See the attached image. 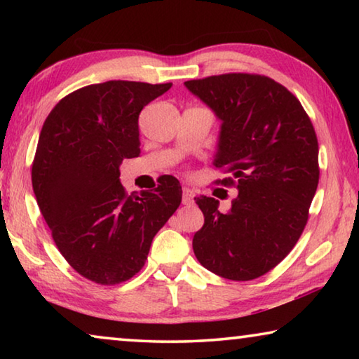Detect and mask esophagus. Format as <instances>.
I'll list each match as a JSON object with an SVG mask.
<instances>
[{
    "label": "esophagus",
    "instance_id": "obj_1",
    "mask_svg": "<svg viewBox=\"0 0 359 359\" xmlns=\"http://www.w3.org/2000/svg\"><path fill=\"white\" fill-rule=\"evenodd\" d=\"M193 198H194V191L191 190V188H188V187L182 188V203H184L185 205L191 204Z\"/></svg>",
    "mask_w": 359,
    "mask_h": 359
}]
</instances>
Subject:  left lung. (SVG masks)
Wrapping results in <instances>:
<instances>
[{
    "label": "left lung",
    "instance_id": "1",
    "mask_svg": "<svg viewBox=\"0 0 359 359\" xmlns=\"http://www.w3.org/2000/svg\"><path fill=\"white\" fill-rule=\"evenodd\" d=\"M222 120L214 165L238 188L226 214L194 198L204 214L194 234L199 263L229 280H253L293 250L320 179L318 141L299 100L272 79L245 72L187 81Z\"/></svg>",
    "mask_w": 359,
    "mask_h": 359
}]
</instances>
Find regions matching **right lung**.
Here are the masks:
<instances>
[{"mask_svg":"<svg viewBox=\"0 0 359 359\" xmlns=\"http://www.w3.org/2000/svg\"><path fill=\"white\" fill-rule=\"evenodd\" d=\"M172 83L109 81L58 102L42 125L33 160L36 201L60 253L100 285L130 280L142 269L151 241L182 201L165 175L155 191L120 184V165L141 154L139 114Z\"/></svg>","mask_w":359,"mask_h":359,"instance_id":"right-lung-1","label":"right lung"}]
</instances>
